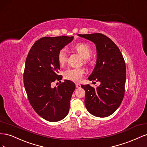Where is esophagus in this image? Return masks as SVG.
<instances>
[{"instance_id": "34e87169", "label": "esophagus", "mask_w": 147, "mask_h": 147, "mask_svg": "<svg viewBox=\"0 0 147 147\" xmlns=\"http://www.w3.org/2000/svg\"><path fill=\"white\" fill-rule=\"evenodd\" d=\"M75 85H76V88H81V84H80L76 83V84H75Z\"/></svg>"}]
</instances>
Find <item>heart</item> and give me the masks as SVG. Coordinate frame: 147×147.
<instances>
[{"mask_svg": "<svg viewBox=\"0 0 147 147\" xmlns=\"http://www.w3.org/2000/svg\"><path fill=\"white\" fill-rule=\"evenodd\" d=\"M74 49L83 59H88L91 56V49L85 43H78L74 47ZM67 57V55L66 51L64 49L60 50L57 55V60L60 65H64L65 63ZM84 62H86V59ZM84 74V70L82 68H70L64 71V77L65 79L70 81L78 82L82 80Z\"/></svg>", "mask_w": 147, "mask_h": 147, "instance_id": "heart-1", "label": "heart"}]
</instances>
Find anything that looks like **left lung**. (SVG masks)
Wrapping results in <instances>:
<instances>
[{
    "instance_id": "1",
    "label": "left lung",
    "mask_w": 147,
    "mask_h": 147,
    "mask_svg": "<svg viewBox=\"0 0 147 147\" xmlns=\"http://www.w3.org/2000/svg\"><path fill=\"white\" fill-rule=\"evenodd\" d=\"M78 35L95 44L96 64L88 80L100 82L96 88L82 85L86 92L84 104L94 116L109 117L119 107L124 95L126 70L123 56L116 44L103 34Z\"/></svg>"
}]
</instances>
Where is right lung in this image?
Wrapping results in <instances>:
<instances>
[{
  "label": "right lung",
  "mask_w": 147,
  "mask_h": 147,
  "mask_svg": "<svg viewBox=\"0 0 147 147\" xmlns=\"http://www.w3.org/2000/svg\"><path fill=\"white\" fill-rule=\"evenodd\" d=\"M73 39V36L42 37L31 47L26 60L23 78L28 99L36 113L48 121H59L69 112L75 83L65 80L55 88L51 83L61 82L57 55Z\"/></svg>",
  "instance_id": "add662e5"
}]
</instances>
